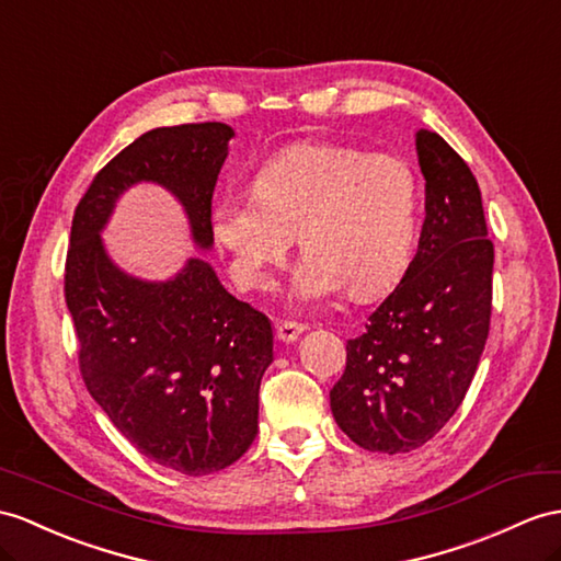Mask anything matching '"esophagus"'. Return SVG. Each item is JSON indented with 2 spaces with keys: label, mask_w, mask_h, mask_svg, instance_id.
<instances>
[{
  "label": "esophagus",
  "mask_w": 561,
  "mask_h": 561,
  "mask_svg": "<svg viewBox=\"0 0 561 561\" xmlns=\"http://www.w3.org/2000/svg\"><path fill=\"white\" fill-rule=\"evenodd\" d=\"M307 331L305 323H295V321H276V335L280 343H295V340Z\"/></svg>",
  "instance_id": "1"
}]
</instances>
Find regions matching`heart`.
<instances>
[{
    "label": "heart",
    "instance_id": "1",
    "mask_svg": "<svg viewBox=\"0 0 561 561\" xmlns=\"http://www.w3.org/2000/svg\"><path fill=\"white\" fill-rule=\"evenodd\" d=\"M252 193L221 195L209 218L242 288H266L297 233L307 254L290 278L295 305H319L343 288L357 299L376 297L412 264L421 185L404 159L297 145L256 169Z\"/></svg>",
    "mask_w": 561,
    "mask_h": 561
}]
</instances>
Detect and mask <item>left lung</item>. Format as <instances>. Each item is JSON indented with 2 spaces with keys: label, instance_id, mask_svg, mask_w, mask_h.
<instances>
[{
  "label": "left lung",
  "instance_id": "obj_1",
  "mask_svg": "<svg viewBox=\"0 0 561 561\" xmlns=\"http://www.w3.org/2000/svg\"><path fill=\"white\" fill-rule=\"evenodd\" d=\"M426 221L412 264L347 340L331 409L347 438L398 455L428 443L459 409L493 311L495 250L476 178L438 133H416Z\"/></svg>",
  "mask_w": 561,
  "mask_h": 561
}]
</instances>
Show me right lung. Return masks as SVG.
I'll use <instances>...</instances> for the list:
<instances>
[{
	"instance_id": "obj_1",
	"label": "right lung",
	"mask_w": 561,
	"mask_h": 561,
	"mask_svg": "<svg viewBox=\"0 0 561 561\" xmlns=\"http://www.w3.org/2000/svg\"><path fill=\"white\" fill-rule=\"evenodd\" d=\"M233 135L216 121L140 135L78 202L66 254L64 293L90 394L138 453L185 476L221 471L250 449L273 362L271 321L230 295L204 259L149 283L118 268L100 233L128 187L157 183L209 250L211 197Z\"/></svg>"
}]
</instances>
